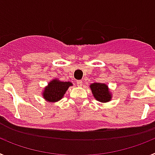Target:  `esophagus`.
Listing matches in <instances>:
<instances>
[{
  "mask_svg": "<svg viewBox=\"0 0 155 155\" xmlns=\"http://www.w3.org/2000/svg\"><path fill=\"white\" fill-rule=\"evenodd\" d=\"M77 84H78V86L81 87L83 84V81H77Z\"/></svg>",
  "mask_w": 155,
  "mask_h": 155,
  "instance_id": "34e87169",
  "label": "esophagus"
}]
</instances>
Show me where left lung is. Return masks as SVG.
<instances>
[{
  "label": "left lung",
  "instance_id": "left-lung-1",
  "mask_svg": "<svg viewBox=\"0 0 155 155\" xmlns=\"http://www.w3.org/2000/svg\"><path fill=\"white\" fill-rule=\"evenodd\" d=\"M93 96L101 102H108L112 98V94L109 87L105 84L102 83H93L90 85Z\"/></svg>",
  "mask_w": 155,
  "mask_h": 155
}]
</instances>
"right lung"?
<instances>
[{
    "instance_id": "1",
    "label": "right lung",
    "mask_w": 155,
    "mask_h": 155,
    "mask_svg": "<svg viewBox=\"0 0 155 155\" xmlns=\"http://www.w3.org/2000/svg\"><path fill=\"white\" fill-rule=\"evenodd\" d=\"M72 85V83L70 81L64 82L53 79L45 87L42 94L47 102H56L64 97L68 87Z\"/></svg>"
}]
</instances>
